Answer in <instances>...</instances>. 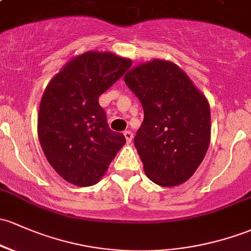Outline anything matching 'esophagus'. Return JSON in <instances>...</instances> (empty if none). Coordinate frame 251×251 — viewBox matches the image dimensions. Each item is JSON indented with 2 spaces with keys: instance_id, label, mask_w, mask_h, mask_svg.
Wrapping results in <instances>:
<instances>
[{
  "instance_id": "34e87169",
  "label": "esophagus",
  "mask_w": 251,
  "mask_h": 251,
  "mask_svg": "<svg viewBox=\"0 0 251 251\" xmlns=\"http://www.w3.org/2000/svg\"><path fill=\"white\" fill-rule=\"evenodd\" d=\"M123 134H125V137H126V142H128V144H130L131 140H133V133H131L130 130H126Z\"/></svg>"
}]
</instances>
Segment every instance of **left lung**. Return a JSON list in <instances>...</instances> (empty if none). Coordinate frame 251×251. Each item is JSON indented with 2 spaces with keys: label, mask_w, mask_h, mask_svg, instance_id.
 <instances>
[{
  "label": "left lung",
  "mask_w": 251,
  "mask_h": 251,
  "mask_svg": "<svg viewBox=\"0 0 251 251\" xmlns=\"http://www.w3.org/2000/svg\"><path fill=\"white\" fill-rule=\"evenodd\" d=\"M125 81L144 107L134 137L146 176L161 187L187 182L211 141V109L206 97L178 66L153 60L126 74Z\"/></svg>",
  "instance_id": "8db88e82"
}]
</instances>
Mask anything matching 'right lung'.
<instances>
[{"label":"right lung","mask_w":251,"mask_h":251,"mask_svg":"<svg viewBox=\"0 0 251 251\" xmlns=\"http://www.w3.org/2000/svg\"><path fill=\"white\" fill-rule=\"evenodd\" d=\"M130 66V60L111 52L87 51L69 61L45 88L39 142L50 165L67 182L94 185L125 146V135L109 128L98 99Z\"/></svg>","instance_id":"obj_1"}]
</instances>
